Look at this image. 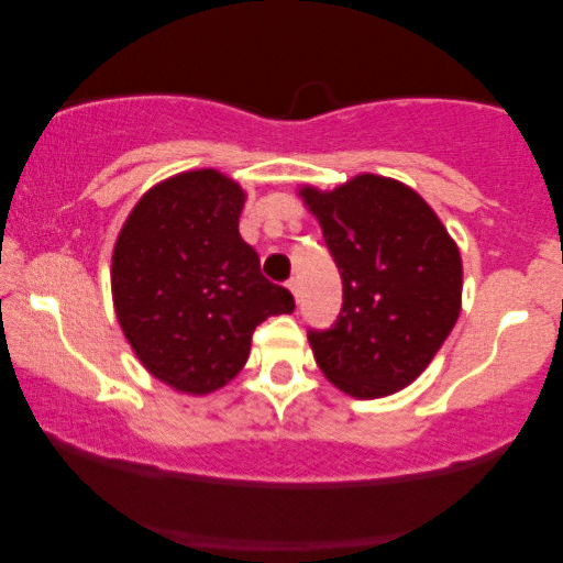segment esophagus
<instances>
[{
    "instance_id": "1",
    "label": "esophagus",
    "mask_w": 563,
    "mask_h": 563,
    "mask_svg": "<svg viewBox=\"0 0 563 563\" xmlns=\"http://www.w3.org/2000/svg\"><path fill=\"white\" fill-rule=\"evenodd\" d=\"M287 287L291 295H295V299H299V291H302V287H299V276H291V279L287 282Z\"/></svg>"
}]
</instances>
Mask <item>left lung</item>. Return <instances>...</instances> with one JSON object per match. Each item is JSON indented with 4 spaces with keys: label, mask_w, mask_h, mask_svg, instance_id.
<instances>
[{
    "label": "left lung",
    "mask_w": 563,
    "mask_h": 563,
    "mask_svg": "<svg viewBox=\"0 0 563 563\" xmlns=\"http://www.w3.org/2000/svg\"><path fill=\"white\" fill-rule=\"evenodd\" d=\"M299 195L320 220L343 282L328 330H307L320 372L358 399L418 379L461 310V256L418 191L361 174L333 191Z\"/></svg>",
    "instance_id": "1"
}]
</instances>
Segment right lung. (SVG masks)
Segmentation results:
<instances>
[{"label": "right lung", "mask_w": 563, "mask_h": 563, "mask_svg": "<svg viewBox=\"0 0 563 563\" xmlns=\"http://www.w3.org/2000/svg\"><path fill=\"white\" fill-rule=\"evenodd\" d=\"M245 195L212 168L153 187L120 230L112 297L122 333L168 387L207 395L241 372L266 318L295 310L238 233Z\"/></svg>", "instance_id": "obj_1"}]
</instances>
